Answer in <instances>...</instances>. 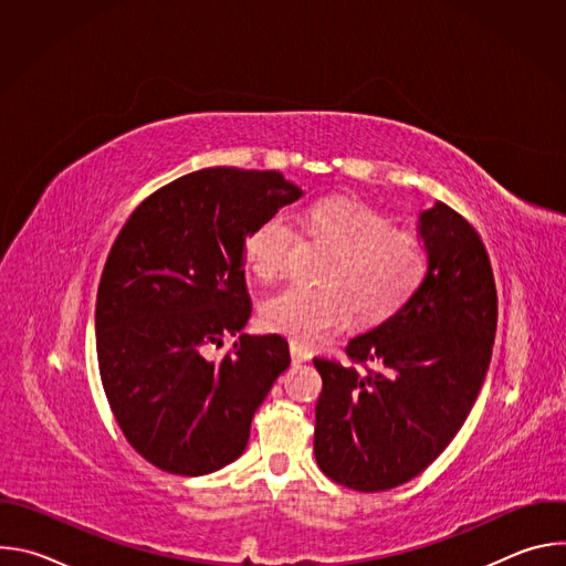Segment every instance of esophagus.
Instances as JSON below:
<instances>
[{"mask_svg":"<svg viewBox=\"0 0 566 566\" xmlns=\"http://www.w3.org/2000/svg\"><path fill=\"white\" fill-rule=\"evenodd\" d=\"M291 360H293V365L308 363V360H311V352L304 349V347H300V345H295V343H291Z\"/></svg>","mask_w":566,"mask_h":566,"instance_id":"obj_1","label":"esophagus"}]
</instances>
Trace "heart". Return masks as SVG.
<instances>
[{
	"instance_id": "obj_1",
	"label": "heart",
	"mask_w": 566,
	"mask_h": 566,
	"mask_svg": "<svg viewBox=\"0 0 566 566\" xmlns=\"http://www.w3.org/2000/svg\"><path fill=\"white\" fill-rule=\"evenodd\" d=\"M302 230L334 249L319 289L286 286L262 302V322L297 345L327 340L349 325L354 313L360 325H380L406 308L423 289L432 253L428 241L391 228L378 208L349 199L325 197L300 212ZM297 232L275 212L262 219L247 237V269L262 282L275 280L289 264Z\"/></svg>"
}]
</instances>
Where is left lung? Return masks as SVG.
Listing matches in <instances>:
<instances>
[{
  "label": "left lung",
  "instance_id": "obj_1",
  "mask_svg": "<svg viewBox=\"0 0 566 566\" xmlns=\"http://www.w3.org/2000/svg\"><path fill=\"white\" fill-rule=\"evenodd\" d=\"M419 232L432 266L412 302L349 340L352 365L313 358L322 376L315 461L360 493L421 474L463 426L491 365L497 291L486 247L441 201L421 212Z\"/></svg>",
  "mask_w": 566,
  "mask_h": 566
}]
</instances>
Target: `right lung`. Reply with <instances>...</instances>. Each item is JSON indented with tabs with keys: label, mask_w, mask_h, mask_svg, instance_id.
Instances as JSON below:
<instances>
[{
	"label": "right lung",
	"mask_w": 566,
	"mask_h": 566,
	"mask_svg": "<svg viewBox=\"0 0 566 566\" xmlns=\"http://www.w3.org/2000/svg\"><path fill=\"white\" fill-rule=\"evenodd\" d=\"M302 190L275 170L206 168L151 192L120 228L96 300V352L109 408L151 465L186 476L244 452L251 421L291 365L289 343L247 327L249 232Z\"/></svg>",
	"instance_id": "obj_1"
}]
</instances>
